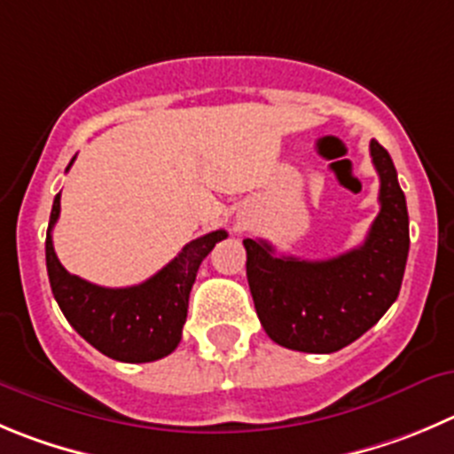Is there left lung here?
I'll list each match as a JSON object with an SVG mask.
<instances>
[{"label":"left lung","mask_w":454,"mask_h":454,"mask_svg":"<svg viewBox=\"0 0 454 454\" xmlns=\"http://www.w3.org/2000/svg\"><path fill=\"white\" fill-rule=\"evenodd\" d=\"M370 154L380 176V213L361 247L309 262L275 255L264 239H244L257 317L270 340L286 349H342L374 327L399 298L410 251L408 206L387 150L372 141Z\"/></svg>","instance_id":"8db88e82"}]
</instances>
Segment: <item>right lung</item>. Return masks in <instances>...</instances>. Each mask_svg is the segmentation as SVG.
Masks as SVG:
<instances>
[{
	"label": "right lung",
	"instance_id": "1",
	"mask_svg": "<svg viewBox=\"0 0 454 454\" xmlns=\"http://www.w3.org/2000/svg\"><path fill=\"white\" fill-rule=\"evenodd\" d=\"M74 163V159H71ZM67 165V169L71 168ZM60 217V194H55L46 231V270L51 291L71 327L100 354L121 363H152L172 354L181 342L194 278L226 231L192 239L175 260L143 285L105 289L71 275L53 248V226Z\"/></svg>",
	"mask_w": 454,
	"mask_h": 454
}]
</instances>
